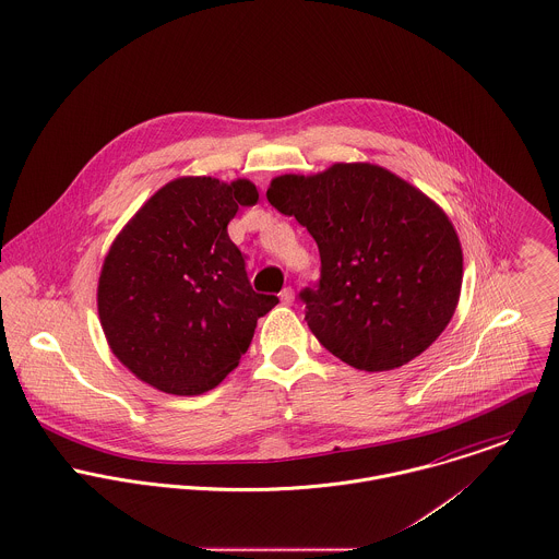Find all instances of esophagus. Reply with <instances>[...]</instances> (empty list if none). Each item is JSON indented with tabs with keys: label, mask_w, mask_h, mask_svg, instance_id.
Segmentation results:
<instances>
[{
	"label": "esophagus",
	"mask_w": 559,
	"mask_h": 559,
	"mask_svg": "<svg viewBox=\"0 0 559 559\" xmlns=\"http://www.w3.org/2000/svg\"><path fill=\"white\" fill-rule=\"evenodd\" d=\"M281 302H283V305H292V302H294V289H292V287H285V289L281 292Z\"/></svg>",
	"instance_id": "esophagus-1"
}]
</instances>
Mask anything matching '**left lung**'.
<instances>
[{
    "mask_svg": "<svg viewBox=\"0 0 559 559\" xmlns=\"http://www.w3.org/2000/svg\"><path fill=\"white\" fill-rule=\"evenodd\" d=\"M267 201L313 235L322 274L300 292L318 341L362 371L406 365L445 331L462 287V248L445 212L373 164L281 175Z\"/></svg>",
    "mask_w": 559,
    "mask_h": 559,
    "instance_id": "1",
    "label": "left lung"
}]
</instances>
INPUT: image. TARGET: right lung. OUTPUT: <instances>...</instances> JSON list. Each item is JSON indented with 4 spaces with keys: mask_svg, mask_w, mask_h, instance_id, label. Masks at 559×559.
<instances>
[{
    "mask_svg": "<svg viewBox=\"0 0 559 559\" xmlns=\"http://www.w3.org/2000/svg\"><path fill=\"white\" fill-rule=\"evenodd\" d=\"M259 201L254 183L181 177L157 190L114 239L97 307L114 356L173 395L218 386L257 320L278 305L257 294L226 226Z\"/></svg>",
    "mask_w": 559,
    "mask_h": 559,
    "instance_id": "1",
    "label": "right lung"
}]
</instances>
